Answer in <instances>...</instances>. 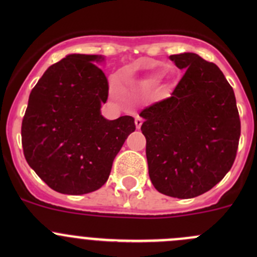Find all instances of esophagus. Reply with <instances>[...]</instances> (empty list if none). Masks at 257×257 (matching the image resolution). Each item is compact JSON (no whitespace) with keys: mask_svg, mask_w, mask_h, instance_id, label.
<instances>
[{"mask_svg":"<svg viewBox=\"0 0 257 257\" xmlns=\"http://www.w3.org/2000/svg\"><path fill=\"white\" fill-rule=\"evenodd\" d=\"M142 124H143V119H142L141 116H136V126H137V129L141 128Z\"/></svg>","mask_w":257,"mask_h":257,"instance_id":"34e87169","label":"esophagus"}]
</instances>
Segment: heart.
<instances>
[{"label": "heart", "instance_id": "b5f03b06", "mask_svg": "<svg viewBox=\"0 0 257 257\" xmlns=\"http://www.w3.org/2000/svg\"><path fill=\"white\" fill-rule=\"evenodd\" d=\"M133 69L134 71H138L139 66H136ZM109 88H110V93H112L114 97L118 98L119 97V87H118V82H116L115 78H113L112 80H110Z\"/></svg>", "mask_w": 257, "mask_h": 257}]
</instances>
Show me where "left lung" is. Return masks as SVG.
I'll return each mask as SVG.
<instances>
[{
    "label": "left lung",
    "mask_w": 257,
    "mask_h": 257,
    "mask_svg": "<svg viewBox=\"0 0 257 257\" xmlns=\"http://www.w3.org/2000/svg\"><path fill=\"white\" fill-rule=\"evenodd\" d=\"M169 58L185 73L172 97L141 113V129L154 188L190 199L214 188L231 169L240 118L234 90L216 64L191 52Z\"/></svg>",
    "instance_id": "1"
}]
</instances>
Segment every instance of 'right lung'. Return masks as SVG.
<instances>
[{
  "label": "right lung",
  "instance_id": "add662e5",
  "mask_svg": "<svg viewBox=\"0 0 257 257\" xmlns=\"http://www.w3.org/2000/svg\"><path fill=\"white\" fill-rule=\"evenodd\" d=\"M98 54H68L48 67L32 89L22 120L23 154L53 190L68 195L104 185L113 160L136 131L134 118L108 120L100 107L108 80Z\"/></svg>",
  "mask_w": 257,
  "mask_h": 257
}]
</instances>
